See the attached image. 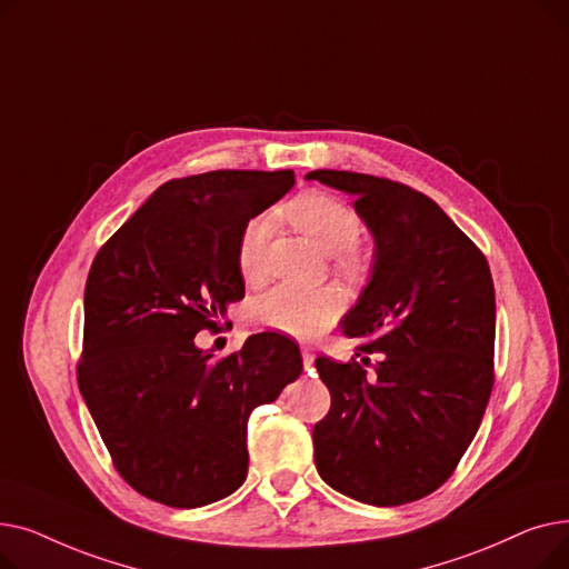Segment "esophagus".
<instances>
[{"instance_id":"34e87169","label":"esophagus","mask_w":569,"mask_h":569,"mask_svg":"<svg viewBox=\"0 0 569 569\" xmlns=\"http://www.w3.org/2000/svg\"><path fill=\"white\" fill-rule=\"evenodd\" d=\"M302 360H305V367L311 369L313 362H316V352L311 346H302Z\"/></svg>"}]
</instances>
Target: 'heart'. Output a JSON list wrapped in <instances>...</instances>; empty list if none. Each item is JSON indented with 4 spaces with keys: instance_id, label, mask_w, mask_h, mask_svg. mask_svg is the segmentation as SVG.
<instances>
[{
    "instance_id": "obj_1",
    "label": "heart",
    "mask_w": 569,
    "mask_h": 569,
    "mask_svg": "<svg viewBox=\"0 0 569 569\" xmlns=\"http://www.w3.org/2000/svg\"><path fill=\"white\" fill-rule=\"evenodd\" d=\"M286 219L307 234L325 253L335 256L337 264L346 272L362 267V258L355 244L362 234V219L343 200L309 191L290 200L283 209ZM272 219L253 217L237 242V267L249 283H258L264 274V247ZM341 313V295L332 288L305 290L297 286H277L253 300L249 316L260 330H274L295 339H311L325 327H330Z\"/></svg>"
}]
</instances>
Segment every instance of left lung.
Listing matches in <instances>:
<instances>
[{
	"label": "left lung",
	"mask_w": 569,
	"mask_h": 569,
	"mask_svg": "<svg viewBox=\"0 0 569 569\" xmlns=\"http://www.w3.org/2000/svg\"><path fill=\"white\" fill-rule=\"evenodd\" d=\"M355 198L373 234L371 277L341 332L365 339L376 376L318 357L332 408L313 427L322 480L376 507L420 500L452 475L493 387L496 292L489 262L442 209L392 179L313 170Z\"/></svg>",
	"instance_id": "1"
}]
</instances>
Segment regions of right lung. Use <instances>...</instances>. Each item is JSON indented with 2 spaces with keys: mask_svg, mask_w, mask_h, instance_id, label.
I'll use <instances>...</instances> for the list:
<instances>
[{
  "mask_svg": "<svg viewBox=\"0 0 569 569\" xmlns=\"http://www.w3.org/2000/svg\"><path fill=\"white\" fill-rule=\"evenodd\" d=\"M292 184V170L172 179L89 269L80 395L119 475L147 498L191 510L237 491L251 410L302 373L300 348L277 332L223 360L193 341L244 297L239 234Z\"/></svg>",
  "mask_w": 569,
  "mask_h": 569,
  "instance_id": "add662e5",
  "label": "right lung"
}]
</instances>
